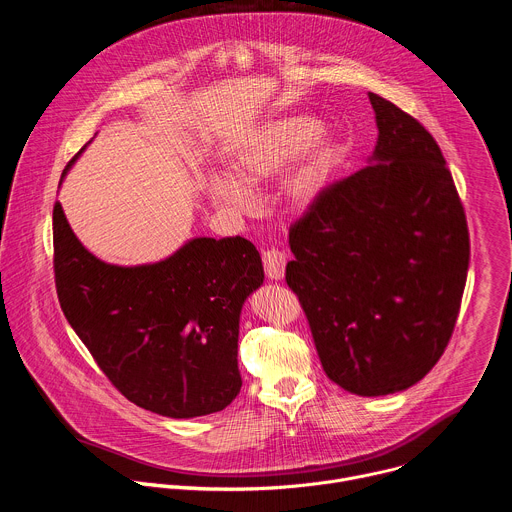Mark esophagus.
<instances>
[{"instance_id": "esophagus-1", "label": "esophagus", "mask_w": 512, "mask_h": 512, "mask_svg": "<svg viewBox=\"0 0 512 512\" xmlns=\"http://www.w3.org/2000/svg\"><path fill=\"white\" fill-rule=\"evenodd\" d=\"M263 267L269 279H283L285 275V255L277 249H267L263 253Z\"/></svg>"}]
</instances>
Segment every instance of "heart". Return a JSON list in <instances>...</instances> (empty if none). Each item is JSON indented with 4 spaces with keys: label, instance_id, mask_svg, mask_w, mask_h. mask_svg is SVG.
Segmentation results:
<instances>
[{
    "label": "heart",
    "instance_id": "heart-1",
    "mask_svg": "<svg viewBox=\"0 0 512 512\" xmlns=\"http://www.w3.org/2000/svg\"><path fill=\"white\" fill-rule=\"evenodd\" d=\"M338 156L334 135L306 115L271 119L245 133L229 152L231 174H212L206 194L237 214L255 210L251 188L281 172L279 194L294 210H306L322 194Z\"/></svg>",
    "mask_w": 512,
    "mask_h": 512
}]
</instances>
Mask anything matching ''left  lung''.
Instances as JSON below:
<instances>
[{"instance_id":"obj_1","label":"left lung","mask_w":512,"mask_h":512,"mask_svg":"<svg viewBox=\"0 0 512 512\" xmlns=\"http://www.w3.org/2000/svg\"><path fill=\"white\" fill-rule=\"evenodd\" d=\"M369 166L328 186L289 229L285 281L330 381L360 397L405 391L444 354L470 263L466 214L440 145L369 93Z\"/></svg>"}]
</instances>
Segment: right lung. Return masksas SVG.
<instances>
[{
  "instance_id": "add662e5",
  "label": "right lung",
  "mask_w": 512,
  "mask_h": 512,
  "mask_svg": "<svg viewBox=\"0 0 512 512\" xmlns=\"http://www.w3.org/2000/svg\"><path fill=\"white\" fill-rule=\"evenodd\" d=\"M52 227L60 308L121 395L174 419L231 405L243 385L241 310L265 277L251 241L196 237L162 261L123 267L83 247L60 202Z\"/></svg>"
}]
</instances>
